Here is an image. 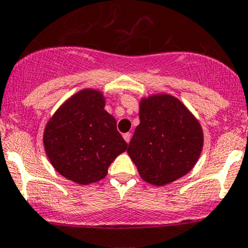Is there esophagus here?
Listing matches in <instances>:
<instances>
[{
    "label": "esophagus",
    "mask_w": 248,
    "mask_h": 248,
    "mask_svg": "<svg viewBox=\"0 0 248 248\" xmlns=\"http://www.w3.org/2000/svg\"><path fill=\"white\" fill-rule=\"evenodd\" d=\"M131 138H132L131 133H124V139L126 140V143H129V141H131Z\"/></svg>",
    "instance_id": "1"
}]
</instances>
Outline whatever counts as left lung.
<instances>
[{
    "label": "left lung",
    "instance_id": "8db88e82",
    "mask_svg": "<svg viewBox=\"0 0 248 248\" xmlns=\"http://www.w3.org/2000/svg\"><path fill=\"white\" fill-rule=\"evenodd\" d=\"M139 120L127 153L141 179L163 186L188 174L203 148L193 112L174 95L155 93L140 98Z\"/></svg>",
    "mask_w": 248,
    "mask_h": 248
}]
</instances>
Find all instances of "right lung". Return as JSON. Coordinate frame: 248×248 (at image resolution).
Instances as JSON below:
<instances>
[{"label":"right lung","instance_id":"add662e5","mask_svg":"<svg viewBox=\"0 0 248 248\" xmlns=\"http://www.w3.org/2000/svg\"><path fill=\"white\" fill-rule=\"evenodd\" d=\"M104 107L102 91L83 88L69 97L46 124V155L53 168L71 182H99L110 163L127 150L116 120Z\"/></svg>","mask_w":248,"mask_h":248}]
</instances>
